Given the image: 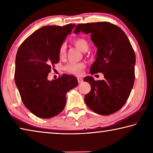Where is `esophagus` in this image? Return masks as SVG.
Wrapping results in <instances>:
<instances>
[{"mask_svg":"<svg viewBox=\"0 0 153 153\" xmlns=\"http://www.w3.org/2000/svg\"><path fill=\"white\" fill-rule=\"evenodd\" d=\"M77 81H78V83H82L83 82V79L82 77H77Z\"/></svg>","mask_w":153,"mask_h":153,"instance_id":"34e87169","label":"esophagus"}]
</instances>
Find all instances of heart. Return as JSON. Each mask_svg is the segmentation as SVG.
Masks as SVG:
<instances>
[{"mask_svg":"<svg viewBox=\"0 0 153 153\" xmlns=\"http://www.w3.org/2000/svg\"><path fill=\"white\" fill-rule=\"evenodd\" d=\"M74 45L77 48L82 51H86L88 48V42L84 38H77L74 41ZM66 53V46L65 44L61 45L59 49V55L60 57H63ZM85 68V64L84 63H69L66 65L64 69L69 73L77 75H81L83 69Z\"/></svg>","mask_w":153,"mask_h":153,"instance_id":"b5f03b06","label":"heart"}]
</instances>
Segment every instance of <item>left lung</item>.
Returning a JSON list of instances; mask_svg holds the SVG:
<instances>
[{
	"instance_id": "left-lung-1",
	"label": "left lung",
	"mask_w": 153,
	"mask_h": 153,
	"mask_svg": "<svg viewBox=\"0 0 153 153\" xmlns=\"http://www.w3.org/2000/svg\"><path fill=\"white\" fill-rule=\"evenodd\" d=\"M80 31L90 33V39L97 47L90 73H102L105 77L97 81L92 76L85 77L84 81L89 83L91 90L84 101L94 113L111 115L125 105L130 94L135 80V53L123 31L111 23L78 24L74 33Z\"/></svg>"
}]
</instances>
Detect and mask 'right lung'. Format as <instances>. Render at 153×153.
Returning <instances> with one entry per match:
<instances>
[{
	"instance_id": "add662e5",
	"label": "right lung",
	"mask_w": 153,
	"mask_h": 153,
	"mask_svg": "<svg viewBox=\"0 0 153 153\" xmlns=\"http://www.w3.org/2000/svg\"><path fill=\"white\" fill-rule=\"evenodd\" d=\"M75 24L47 25L35 31L18 49L15 82L24 105L38 117L48 119L64 109L66 93L77 86V78L63 74L48 81V73L59 61V49Z\"/></svg>"
}]
</instances>
